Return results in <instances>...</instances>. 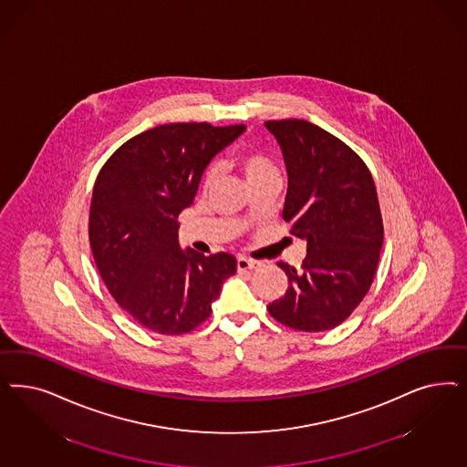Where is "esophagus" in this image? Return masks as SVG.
<instances>
[{
  "instance_id": "1",
  "label": "esophagus",
  "mask_w": 467,
  "mask_h": 467,
  "mask_svg": "<svg viewBox=\"0 0 467 467\" xmlns=\"http://www.w3.org/2000/svg\"><path fill=\"white\" fill-rule=\"evenodd\" d=\"M259 266H261V263H257L254 259L245 256L237 257V270L239 271L257 270Z\"/></svg>"
}]
</instances>
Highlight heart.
<instances>
[{"instance_id":"obj_1","label":"heart","mask_w":467,"mask_h":467,"mask_svg":"<svg viewBox=\"0 0 467 467\" xmlns=\"http://www.w3.org/2000/svg\"><path fill=\"white\" fill-rule=\"evenodd\" d=\"M237 165L241 168L242 175L247 182V185H253L256 182L266 181V179H278V170L268 156L261 152H242L237 160ZM216 179V171L211 168L206 173L204 183L211 185Z\"/></svg>"}]
</instances>
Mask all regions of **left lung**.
Segmentation results:
<instances>
[{"label": "left lung", "instance_id": "obj_1", "mask_svg": "<svg viewBox=\"0 0 467 467\" xmlns=\"http://www.w3.org/2000/svg\"><path fill=\"white\" fill-rule=\"evenodd\" d=\"M265 127L285 161L284 220L307 242L299 270L278 263L288 286L268 311L294 330H331L359 306L377 273L383 245L377 187L361 158L315 123Z\"/></svg>", "mask_w": 467, "mask_h": 467}]
</instances>
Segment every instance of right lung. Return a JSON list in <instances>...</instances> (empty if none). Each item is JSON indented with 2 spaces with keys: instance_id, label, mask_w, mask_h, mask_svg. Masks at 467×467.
Wrapping results in <instances>:
<instances>
[{
  "instance_id": "right-lung-1",
  "label": "right lung",
  "mask_w": 467,
  "mask_h": 467,
  "mask_svg": "<svg viewBox=\"0 0 467 467\" xmlns=\"http://www.w3.org/2000/svg\"><path fill=\"white\" fill-rule=\"evenodd\" d=\"M244 130L245 125H160L127 140L96 179L92 256L113 299L148 330H194L237 271L232 254L182 249L177 218L194 202L211 160Z\"/></svg>"
}]
</instances>
